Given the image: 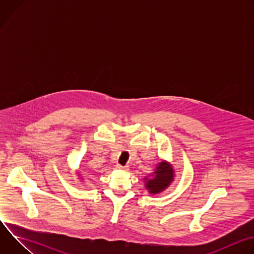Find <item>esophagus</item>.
Listing matches in <instances>:
<instances>
[{
	"label": "esophagus",
	"mask_w": 254,
	"mask_h": 254,
	"mask_svg": "<svg viewBox=\"0 0 254 254\" xmlns=\"http://www.w3.org/2000/svg\"><path fill=\"white\" fill-rule=\"evenodd\" d=\"M116 168L119 169V170H122V171H127V170H128L127 167H124V166H122V165H117Z\"/></svg>",
	"instance_id": "obj_1"
}]
</instances>
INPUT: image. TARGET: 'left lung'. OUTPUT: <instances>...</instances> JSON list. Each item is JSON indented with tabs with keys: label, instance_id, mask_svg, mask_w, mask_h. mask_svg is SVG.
<instances>
[{
	"label": "left lung",
	"instance_id": "obj_1",
	"mask_svg": "<svg viewBox=\"0 0 254 254\" xmlns=\"http://www.w3.org/2000/svg\"><path fill=\"white\" fill-rule=\"evenodd\" d=\"M175 170L173 165L167 161H162L157 165L156 170L143 178L144 187L150 194L156 195L165 191L174 181Z\"/></svg>",
	"mask_w": 254,
	"mask_h": 254
}]
</instances>
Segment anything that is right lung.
<instances>
[{
    "label": "right lung",
    "instance_id": "add662e5",
    "mask_svg": "<svg viewBox=\"0 0 254 254\" xmlns=\"http://www.w3.org/2000/svg\"><path fill=\"white\" fill-rule=\"evenodd\" d=\"M76 172L78 173V175H80V174H79V171H76ZM80 180H82V177H80Z\"/></svg>",
    "mask_w": 254,
    "mask_h": 254
}]
</instances>
